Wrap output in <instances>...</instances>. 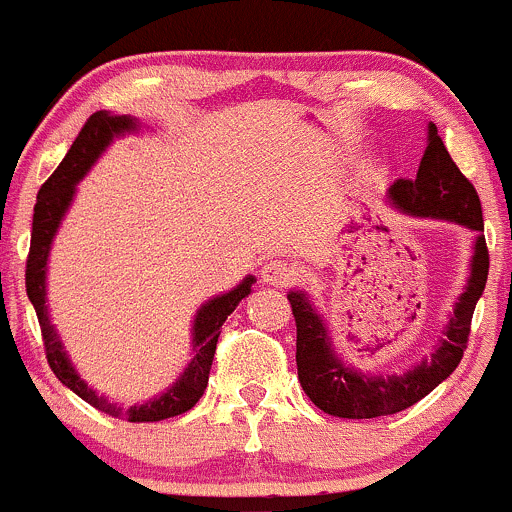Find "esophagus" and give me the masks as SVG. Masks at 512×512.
Listing matches in <instances>:
<instances>
[{
	"mask_svg": "<svg viewBox=\"0 0 512 512\" xmlns=\"http://www.w3.org/2000/svg\"><path fill=\"white\" fill-rule=\"evenodd\" d=\"M293 276V266L285 261H278V258L276 261H268L266 266L261 268V280L266 285H273V288H283V285H288L290 280H293Z\"/></svg>",
	"mask_w": 512,
	"mask_h": 512,
	"instance_id": "1",
	"label": "esophagus"
}]
</instances>
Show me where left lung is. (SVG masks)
Returning <instances> with one entry per match:
<instances>
[{"label":"left lung","instance_id":"8db88e82","mask_svg":"<svg viewBox=\"0 0 512 512\" xmlns=\"http://www.w3.org/2000/svg\"><path fill=\"white\" fill-rule=\"evenodd\" d=\"M388 205L410 217L447 219L474 232V254L464 293L454 302L442 337L420 364L403 373H364L337 354L327 320L305 290H290L288 300L298 324V378L307 398L334 417L368 420L393 415L432 393L459 366L471 332L476 302L488 278V249L483 239V214L474 185L464 178L444 148L437 126L427 124V148L415 180H395Z\"/></svg>","mask_w":512,"mask_h":512}]
</instances>
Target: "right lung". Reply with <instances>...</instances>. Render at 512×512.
<instances>
[{"label": "right lung", "instance_id": "add662e5", "mask_svg": "<svg viewBox=\"0 0 512 512\" xmlns=\"http://www.w3.org/2000/svg\"><path fill=\"white\" fill-rule=\"evenodd\" d=\"M141 124L129 114H112V112H95L87 119L78 139L70 146L68 156L60 161L56 173L43 183L38 190L36 207H34V229H31V249L29 261H26V293H29L31 305H34L38 324L43 332V346H46L48 366L58 376L63 386H68L75 395H80L92 408L107 412L112 417H122L129 422H158L168 417L183 415L205 393L207 381H210V368L217 349L219 329L227 322L241 300L251 295V285L256 283L254 276H246L236 288L229 293L214 295L207 302H202L200 310L195 312L192 320V359L185 366V371L175 378L173 386H168L161 395H153L146 403H136L124 408V405L112 403L109 398L97 393L95 388L87 386L80 378L78 368L70 361L65 351L60 334L51 324L46 305V276H48V256H51L53 239H56L60 224L78 192V183L90 173V168L100 161V156L107 151L114 139H122L126 134H136Z\"/></svg>", "mask_w": 512, "mask_h": 512}]
</instances>
